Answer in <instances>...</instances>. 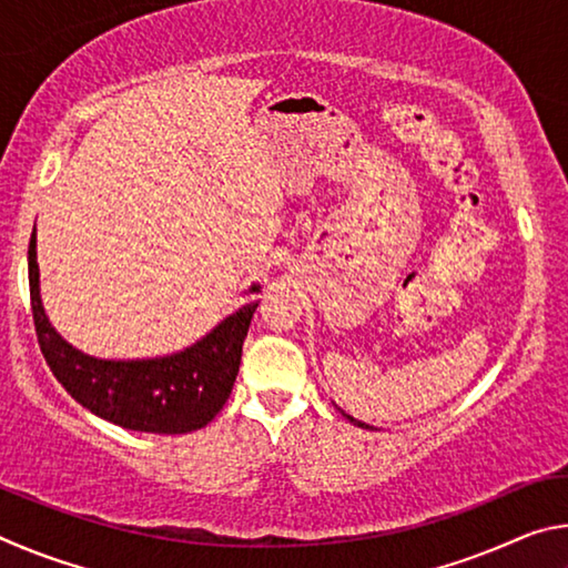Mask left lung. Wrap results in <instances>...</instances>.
Wrapping results in <instances>:
<instances>
[{
  "label": "left lung",
  "mask_w": 568,
  "mask_h": 568,
  "mask_svg": "<svg viewBox=\"0 0 568 568\" xmlns=\"http://www.w3.org/2000/svg\"><path fill=\"white\" fill-rule=\"evenodd\" d=\"M343 416H345V413H343ZM345 418H348L351 423H355V426H361V428H368V426H365V423H361V420H355L353 416H345Z\"/></svg>",
  "instance_id": "obj_1"
}]
</instances>
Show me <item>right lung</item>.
Returning <instances> with one entry per match:
<instances>
[{"mask_svg": "<svg viewBox=\"0 0 568 568\" xmlns=\"http://www.w3.org/2000/svg\"><path fill=\"white\" fill-rule=\"evenodd\" d=\"M27 263L37 341L54 378L80 406L122 428L170 436L207 426L225 406L240 368L250 318L261 301L245 303L205 338L180 353L148 361H102L72 348L44 315L37 233H32ZM257 291L261 285L250 287V293Z\"/></svg>", "mask_w": 568, "mask_h": 568, "instance_id": "obj_1", "label": "right lung"}]
</instances>
